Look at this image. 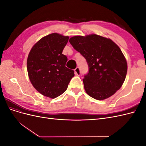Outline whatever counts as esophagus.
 Wrapping results in <instances>:
<instances>
[{
    "mask_svg": "<svg viewBox=\"0 0 146 146\" xmlns=\"http://www.w3.org/2000/svg\"><path fill=\"white\" fill-rule=\"evenodd\" d=\"M74 71H75V74H76V75H77V76H80V73H81L80 72V69L78 67H77V68L75 69Z\"/></svg>",
    "mask_w": 146,
    "mask_h": 146,
    "instance_id": "esophagus-1",
    "label": "esophagus"
}]
</instances>
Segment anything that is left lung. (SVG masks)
<instances>
[{
    "label": "left lung",
    "mask_w": 146,
    "mask_h": 146,
    "mask_svg": "<svg viewBox=\"0 0 146 146\" xmlns=\"http://www.w3.org/2000/svg\"><path fill=\"white\" fill-rule=\"evenodd\" d=\"M69 41L88 64L89 72L83 79L88 95L97 100H104L120 89L125 79L127 63L116 43L95 34L75 36Z\"/></svg>",
    "instance_id": "left-lung-1"
}]
</instances>
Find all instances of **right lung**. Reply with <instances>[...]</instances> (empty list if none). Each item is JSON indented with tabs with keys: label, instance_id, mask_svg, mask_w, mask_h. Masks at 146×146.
Here are the masks:
<instances>
[{
	"label": "right lung",
	"instance_id": "obj_1",
	"mask_svg": "<svg viewBox=\"0 0 146 146\" xmlns=\"http://www.w3.org/2000/svg\"><path fill=\"white\" fill-rule=\"evenodd\" d=\"M69 36L56 33L42 38L30 50L27 72L33 87L43 96L54 99L67 90L74 71L66 67L62 54Z\"/></svg>",
	"mask_w": 146,
	"mask_h": 146
}]
</instances>
